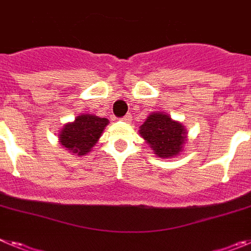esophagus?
<instances>
[{
  "instance_id": "obj_1",
  "label": "esophagus",
  "mask_w": 251,
  "mask_h": 251,
  "mask_svg": "<svg viewBox=\"0 0 251 251\" xmlns=\"http://www.w3.org/2000/svg\"><path fill=\"white\" fill-rule=\"evenodd\" d=\"M122 119H123L124 122H129L130 121V114H127V115H126V117H123V118H122Z\"/></svg>"
}]
</instances>
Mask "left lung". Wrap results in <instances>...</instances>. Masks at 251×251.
Wrapping results in <instances>:
<instances>
[{"instance_id":"8db88e82","label":"left lung","mask_w":251,"mask_h":251,"mask_svg":"<svg viewBox=\"0 0 251 251\" xmlns=\"http://www.w3.org/2000/svg\"><path fill=\"white\" fill-rule=\"evenodd\" d=\"M139 134L154 154L161 158H171L182 151L187 130L181 123L172 121L168 114L152 113L139 128Z\"/></svg>"}]
</instances>
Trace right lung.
Returning <instances> with one entry per match:
<instances>
[{"instance_id":"1","label":"right lung","mask_w":251,"mask_h":251,"mask_svg":"<svg viewBox=\"0 0 251 251\" xmlns=\"http://www.w3.org/2000/svg\"><path fill=\"white\" fill-rule=\"evenodd\" d=\"M109 121L93 114L77 115L74 122L66 123L60 130V145L77 156H85L100 138Z\"/></svg>"}]
</instances>
